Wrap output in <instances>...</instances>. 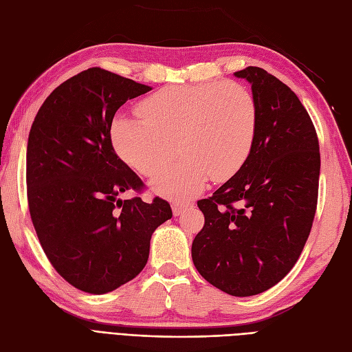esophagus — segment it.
I'll return each instance as SVG.
<instances>
[{
	"label": "esophagus",
	"instance_id": "1",
	"mask_svg": "<svg viewBox=\"0 0 352 352\" xmlns=\"http://www.w3.org/2000/svg\"><path fill=\"white\" fill-rule=\"evenodd\" d=\"M188 207H189V204H185V202H177V201H175L173 204H172L173 214H175V216H180V214H182V211L186 210Z\"/></svg>",
	"mask_w": 352,
	"mask_h": 352
}]
</instances>
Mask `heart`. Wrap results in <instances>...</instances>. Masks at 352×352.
Returning a JSON list of instances; mask_svg holds the SVG:
<instances>
[{
    "label": "heart",
    "instance_id": "obj_1",
    "mask_svg": "<svg viewBox=\"0 0 352 352\" xmlns=\"http://www.w3.org/2000/svg\"><path fill=\"white\" fill-rule=\"evenodd\" d=\"M140 113L114 119L116 151L140 173L155 176L179 146L182 160L153 184L158 194L176 199L201 192L210 176L220 182L235 175L258 126L252 92L232 80L162 88L141 102Z\"/></svg>",
    "mask_w": 352,
    "mask_h": 352
}]
</instances>
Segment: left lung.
I'll return each mask as SVG.
<instances>
[{
    "instance_id": "8db88e82",
    "label": "left lung",
    "mask_w": 352,
    "mask_h": 352,
    "mask_svg": "<svg viewBox=\"0 0 352 352\" xmlns=\"http://www.w3.org/2000/svg\"><path fill=\"white\" fill-rule=\"evenodd\" d=\"M233 74L251 85L257 133L238 172L198 201L206 223L192 261L220 291L251 296L280 282L301 255L316 214L320 153L310 116L289 87L261 67Z\"/></svg>"
}]
</instances>
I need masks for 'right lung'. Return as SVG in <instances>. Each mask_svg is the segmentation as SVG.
Instances as JSON below:
<instances>
[{"mask_svg": "<svg viewBox=\"0 0 352 352\" xmlns=\"http://www.w3.org/2000/svg\"><path fill=\"white\" fill-rule=\"evenodd\" d=\"M100 67L63 82L42 104L26 153L28 201L36 235L54 269L88 294L136 278L154 230L172 219L167 201L122 199L142 180L116 154L111 123L127 101L151 91Z\"/></svg>", "mask_w": 352, "mask_h": 352, "instance_id": "1", "label": "right lung"}]
</instances>
